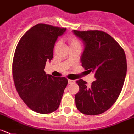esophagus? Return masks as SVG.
I'll return each mask as SVG.
<instances>
[{
	"label": "esophagus",
	"mask_w": 134,
	"mask_h": 134,
	"mask_svg": "<svg viewBox=\"0 0 134 134\" xmlns=\"http://www.w3.org/2000/svg\"><path fill=\"white\" fill-rule=\"evenodd\" d=\"M74 82H75V80H71V79H69L68 80L69 84H72V83H73Z\"/></svg>",
	"instance_id": "obj_1"
}]
</instances>
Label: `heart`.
Returning a JSON list of instances; mask_svg holds the SVG:
<instances>
[{
	"instance_id": "b5f03b06",
	"label": "heart",
	"mask_w": 134,
	"mask_h": 134,
	"mask_svg": "<svg viewBox=\"0 0 134 134\" xmlns=\"http://www.w3.org/2000/svg\"><path fill=\"white\" fill-rule=\"evenodd\" d=\"M68 42L69 43L70 47L71 48L75 47V46H80V42L79 38L76 37H74V36H71V37H69ZM59 44V42H57L55 43V46H54V50H55L58 48Z\"/></svg>"
}]
</instances>
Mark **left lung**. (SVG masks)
Instances as JSON below:
<instances>
[{
	"mask_svg": "<svg viewBox=\"0 0 134 134\" xmlns=\"http://www.w3.org/2000/svg\"><path fill=\"white\" fill-rule=\"evenodd\" d=\"M73 32L85 46L82 66L89 73L94 72L96 79L90 86L82 79L76 82L79 91L75 95V104L84 115H100L112 107L122 89L127 71L125 52L104 31L74 30Z\"/></svg>",
	"mask_w": 134,
	"mask_h": 134,
	"instance_id": "1",
	"label": "left lung"
}]
</instances>
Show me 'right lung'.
<instances>
[{"mask_svg":"<svg viewBox=\"0 0 134 134\" xmlns=\"http://www.w3.org/2000/svg\"><path fill=\"white\" fill-rule=\"evenodd\" d=\"M66 28L38 23L19 40L12 63L15 88L29 109L41 114L56 111L68 83L65 77H54L44 71L46 62L53 58L57 38Z\"/></svg>","mask_w":134,"mask_h":134,"instance_id":"1","label":"right lung"}]
</instances>
